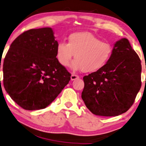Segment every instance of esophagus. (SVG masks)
Returning a JSON list of instances; mask_svg holds the SVG:
<instances>
[{"label":"esophagus","mask_w":146,"mask_h":146,"mask_svg":"<svg viewBox=\"0 0 146 146\" xmlns=\"http://www.w3.org/2000/svg\"><path fill=\"white\" fill-rule=\"evenodd\" d=\"M70 78H71V80H75L76 79H78V78H79V76L78 75L74 74H72Z\"/></svg>","instance_id":"esophagus-1"}]
</instances>
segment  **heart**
Masks as SVG:
<instances>
[{
	"instance_id": "1",
	"label": "heart",
	"mask_w": 146,
	"mask_h": 146,
	"mask_svg": "<svg viewBox=\"0 0 146 146\" xmlns=\"http://www.w3.org/2000/svg\"><path fill=\"white\" fill-rule=\"evenodd\" d=\"M113 47L107 42L100 41L88 32L71 34L68 44L60 42L56 48V55L60 64L68 66L74 55L76 60L72 63L73 70L81 69L85 72L99 70L110 58Z\"/></svg>"
}]
</instances>
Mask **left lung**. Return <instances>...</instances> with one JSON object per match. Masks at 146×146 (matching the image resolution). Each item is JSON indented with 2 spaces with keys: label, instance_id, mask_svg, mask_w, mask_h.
<instances>
[{
  "label": "left lung",
  "instance_id": "1",
  "mask_svg": "<svg viewBox=\"0 0 146 146\" xmlns=\"http://www.w3.org/2000/svg\"><path fill=\"white\" fill-rule=\"evenodd\" d=\"M141 72V60L129 40H118L106 64L83 78L82 98L86 107L95 115L106 117L126 112L140 89Z\"/></svg>",
  "mask_w": 146,
  "mask_h": 146
}]
</instances>
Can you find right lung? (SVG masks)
<instances>
[{
  "label": "right lung",
  "instance_id": "add662e5",
  "mask_svg": "<svg viewBox=\"0 0 146 146\" xmlns=\"http://www.w3.org/2000/svg\"><path fill=\"white\" fill-rule=\"evenodd\" d=\"M57 44L50 27L25 31L11 44L3 62V84L22 108H45L70 80L56 57Z\"/></svg>",
  "mask_w": 146,
  "mask_h": 146
}]
</instances>
